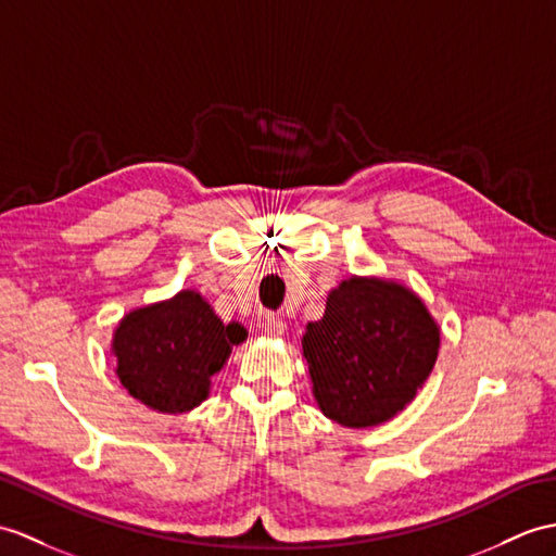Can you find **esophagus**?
I'll list each match as a JSON object with an SVG mask.
<instances>
[{"mask_svg":"<svg viewBox=\"0 0 556 556\" xmlns=\"http://www.w3.org/2000/svg\"><path fill=\"white\" fill-rule=\"evenodd\" d=\"M265 333L267 337H281L283 333V321L279 315H267L265 319Z\"/></svg>","mask_w":556,"mask_h":556,"instance_id":"34e87169","label":"esophagus"}]
</instances>
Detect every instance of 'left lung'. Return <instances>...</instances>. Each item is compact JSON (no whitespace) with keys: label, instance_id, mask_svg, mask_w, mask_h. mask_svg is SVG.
<instances>
[{"label":"left lung","instance_id":"obj_1","mask_svg":"<svg viewBox=\"0 0 556 556\" xmlns=\"http://www.w3.org/2000/svg\"><path fill=\"white\" fill-rule=\"evenodd\" d=\"M441 331L395 281L351 277L329 293L303 337L313 393L325 417L367 429L395 417L435 365Z\"/></svg>","mask_w":556,"mask_h":556}]
</instances>
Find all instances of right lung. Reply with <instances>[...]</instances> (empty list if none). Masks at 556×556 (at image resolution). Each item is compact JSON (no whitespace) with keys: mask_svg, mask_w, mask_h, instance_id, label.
<instances>
[{"mask_svg":"<svg viewBox=\"0 0 556 556\" xmlns=\"http://www.w3.org/2000/svg\"><path fill=\"white\" fill-rule=\"evenodd\" d=\"M243 339L247 329L225 325L201 293L179 291L123 317L113 337L118 379L139 403L179 415L208 397L211 377Z\"/></svg>","mask_w":556,"mask_h":556,"instance_id":"1","label":"right lung"}]
</instances>
